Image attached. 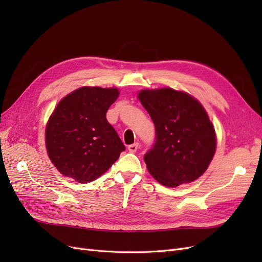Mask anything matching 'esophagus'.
Instances as JSON below:
<instances>
[{
	"instance_id": "1",
	"label": "esophagus",
	"mask_w": 262,
	"mask_h": 262,
	"mask_svg": "<svg viewBox=\"0 0 262 262\" xmlns=\"http://www.w3.org/2000/svg\"><path fill=\"white\" fill-rule=\"evenodd\" d=\"M138 148H139V143H133V144H131V145H129V146H128L129 152H131V153L137 152V149H138Z\"/></svg>"
}]
</instances>
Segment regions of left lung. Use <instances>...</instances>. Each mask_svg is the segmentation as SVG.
Returning <instances> with one entry per match:
<instances>
[{
    "mask_svg": "<svg viewBox=\"0 0 262 262\" xmlns=\"http://www.w3.org/2000/svg\"><path fill=\"white\" fill-rule=\"evenodd\" d=\"M155 125V142L144 155L146 167L160 184L178 187L202 176L216 148V137L199 100L169 87L138 95Z\"/></svg>",
    "mask_w": 262,
    "mask_h": 262,
    "instance_id": "1",
    "label": "left lung"
}]
</instances>
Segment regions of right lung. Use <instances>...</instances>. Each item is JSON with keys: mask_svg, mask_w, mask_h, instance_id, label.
Wrapping results in <instances>:
<instances>
[{"mask_svg": "<svg viewBox=\"0 0 262 262\" xmlns=\"http://www.w3.org/2000/svg\"><path fill=\"white\" fill-rule=\"evenodd\" d=\"M118 96L116 87L84 86L55 107L46 126V147L62 175L87 184L105 173L125 149L106 118Z\"/></svg>", "mask_w": 262, "mask_h": 262, "instance_id": "obj_1", "label": "right lung"}]
</instances>
